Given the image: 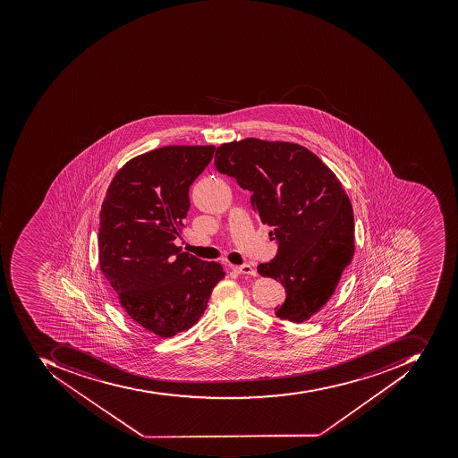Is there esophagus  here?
Listing matches in <instances>:
<instances>
[{
  "mask_svg": "<svg viewBox=\"0 0 458 458\" xmlns=\"http://www.w3.org/2000/svg\"><path fill=\"white\" fill-rule=\"evenodd\" d=\"M233 272H237L238 275H248V276H255L257 270L253 269L250 265H238V267H233Z\"/></svg>",
  "mask_w": 458,
  "mask_h": 458,
  "instance_id": "esophagus-1",
  "label": "esophagus"
}]
</instances>
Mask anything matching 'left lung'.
<instances>
[{"instance_id":"obj_1","label":"left lung","mask_w":458,"mask_h":458,"mask_svg":"<svg viewBox=\"0 0 458 458\" xmlns=\"http://www.w3.org/2000/svg\"><path fill=\"white\" fill-rule=\"evenodd\" d=\"M215 165L252 191L253 211L279 240L276 258L258 267L284 287L277 317L309 321L354 255L353 208L341 181L305 147L255 137L221 144Z\"/></svg>"}]
</instances>
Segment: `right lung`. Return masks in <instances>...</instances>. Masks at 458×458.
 <instances>
[{"label": "right lung", "mask_w": 458, "mask_h": 458, "mask_svg": "<svg viewBox=\"0 0 458 458\" xmlns=\"http://www.w3.org/2000/svg\"><path fill=\"white\" fill-rule=\"evenodd\" d=\"M215 146H166L129 159L112 179L99 215V267L122 310L161 337L188 331L225 277L217 262L181 252L189 186Z\"/></svg>", "instance_id": "1"}]
</instances>
